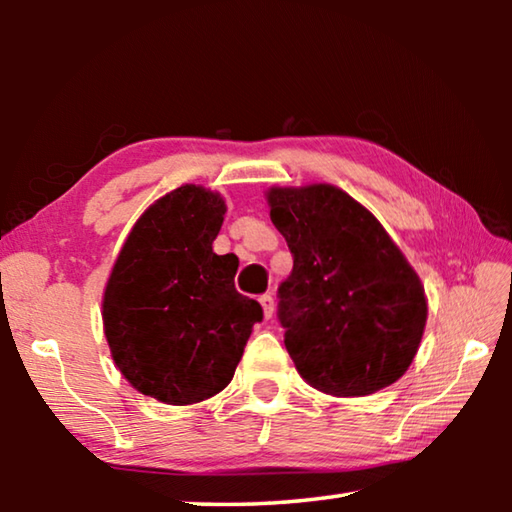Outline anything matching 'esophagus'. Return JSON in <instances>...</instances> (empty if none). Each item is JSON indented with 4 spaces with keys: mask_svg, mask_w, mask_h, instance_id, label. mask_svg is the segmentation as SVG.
Returning <instances> with one entry per match:
<instances>
[{
    "mask_svg": "<svg viewBox=\"0 0 512 512\" xmlns=\"http://www.w3.org/2000/svg\"><path fill=\"white\" fill-rule=\"evenodd\" d=\"M259 305H262V309H264V318H271V316H273L275 300H273L271 293H264V296L259 298Z\"/></svg>",
    "mask_w": 512,
    "mask_h": 512,
    "instance_id": "obj_1",
    "label": "esophagus"
}]
</instances>
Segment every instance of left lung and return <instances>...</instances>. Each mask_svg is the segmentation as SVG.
Masks as SVG:
<instances>
[{
  "label": "left lung",
  "instance_id": "8db88e82",
  "mask_svg": "<svg viewBox=\"0 0 512 512\" xmlns=\"http://www.w3.org/2000/svg\"><path fill=\"white\" fill-rule=\"evenodd\" d=\"M266 198L293 255L277 318L300 377L336 397L391 386L411 366L427 323L418 273L339 187H273Z\"/></svg>",
  "mask_w": 512,
  "mask_h": 512
}]
</instances>
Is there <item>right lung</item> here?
I'll use <instances>...</instances> for the list:
<instances>
[{"instance_id":"right-lung-1","label":"right lung","mask_w":512,"mask_h":512,"mask_svg":"<svg viewBox=\"0 0 512 512\" xmlns=\"http://www.w3.org/2000/svg\"><path fill=\"white\" fill-rule=\"evenodd\" d=\"M225 203L183 185L133 225L103 293V332L131 386L185 406L221 393L264 311L235 289L239 259L212 241Z\"/></svg>"}]
</instances>
